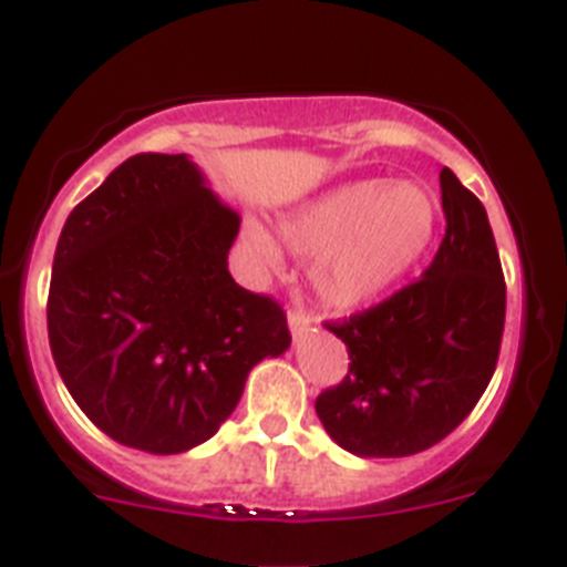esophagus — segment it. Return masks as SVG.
Wrapping results in <instances>:
<instances>
[{
    "label": "esophagus",
    "instance_id": "34e87169",
    "mask_svg": "<svg viewBox=\"0 0 567 567\" xmlns=\"http://www.w3.org/2000/svg\"><path fill=\"white\" fill-rule=\"evenodd\" d=\"M311 322H313L311 311H305V308H290L288 311V324H290V331H293V337H299V333H302Z\"/></svg>",
    "mask_w": 567,
    "mask_h": 567
}]
</instances>
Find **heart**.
<instances>
[{
  "mask_svg": "<svg viewBox=\"0 0 567 567\" xmlns=\"http://www.w3.org/2000/svg\"><path fill=\"white\" fill-rule=\"evenodd\" d=\"M436 225L440 208L422 185L359 179L290 214L282 236L299 254H317L311 277L322 299L362 308L420 262ZM248 245L265 265H277V248L262 228L250 225Z\"/></svg>",
  "mask_w": 567,
  "mask_h": 567,
  "instance_id": "b5f03b06",
  "label": "heart"
}]
</instances>
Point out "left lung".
Segmentation results:
<instances>
[{"label": "left lung", "mask_w": 567, "mask_h": 567, "mask_svg": "<svg viewBox=\"0 0 567 567\" xmlns=\"http://www.w3.org/2000/svg\"><path fill=\"white\" fill-rule=\"evenodd\" d=\"M445 236L416 282L324 322L348 373L317 396L331 440L357 456H411L462 425L488 388L505 331V277L485 205L440 171Z\"/></svg>", "instance_id": "8db88e82"}]
</instances>
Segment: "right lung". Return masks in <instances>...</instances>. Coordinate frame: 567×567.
I'll list each match as a JSON object with an SVG mask.
<instances>
[{
	"instance_id": "obj_1",
	"label": "right lung",
	"mask_w": 567,
	"mask_h": 567,
	"mask_svg": "<svg viewBox=\"0 0 567 567\" xmlns=\"http://www.w3.org/2000/svg\"><path fill=\"white\" fill-rule=\"evenodd\" d=\"M236 234L185 154L131 156L68 216L48 339L73 402L120 445L182 454L210 440L250 368L288 351L282 305L230 277Z\"/></svg>"
}]
</instances>
